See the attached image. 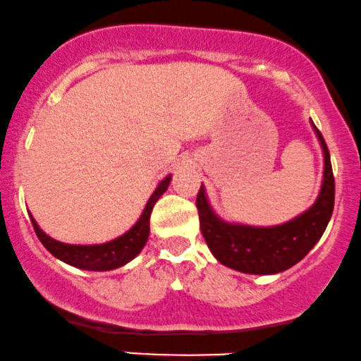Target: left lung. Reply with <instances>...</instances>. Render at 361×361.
<instances>
[{"label": "left lung", "instance_id": "obj_1", "mask_svg": "<svg viewBox=\"0 0 361 361\" xmlns=\"http://www.w3.org/2000/svg\"><path fill=\"white\" fill-rule=\"evenodd\" d=\"M312 126L324 152L323 185L312 207L292 221L272 228L224 223L213 213L201 185L196 199L199 224L219 264L243 274H279L299 264L323 236L334 207V176L328 145L314 123Z\"/></svg>", "mask_w": 361, "mask_h": 361}]
</instances>
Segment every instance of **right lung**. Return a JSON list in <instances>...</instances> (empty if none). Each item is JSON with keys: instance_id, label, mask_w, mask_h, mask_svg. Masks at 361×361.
<instances>
[{"instance_id": "right-lung-1", "label": "right lung", "mask_w": 361, "mask_h": 361, "mask_svg": "<svg viewBox=\"0 0 361 361\" xmlns=\"http://www.w3.org/2000/svg\"><path fill=\"white\" fill-rule=\"evenodd\" d=\"M169 184H171V176H167L162 182H160L159 188L155 189V192L152 194L150 199H148L145 209H143L137 224H135L130 231H126L125 235H121L120 238L111 240L103 245L61 243V241L45 235V233L40 230V226H38L35 219H33V216H30V219H32L33 230H35L38 240H40L42 245H44L54 257H57L59 260L82 270H94V272L113 270L128 264L130 260H133V258L142 252V248L145 247L148 233H150L152 209H154L159 197L167 190Z\"/></svg>"}]
</instances>
